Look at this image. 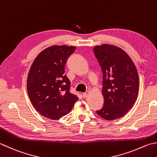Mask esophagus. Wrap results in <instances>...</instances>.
<instances>
[{"mask_svg": "<svg viewBox=\"0 0 157 157\" xmlns=\"http://www.w3.org/2000/svg\"><path fill=\"white\" fill-rule=\"evenodd\" d=\"M88 93H89V92H88V91H86V93H83V94H82V96H83V97H84V98H86V97L88 96Z\"/></svg>", "mask_w": 157, "mask_h": 157, "instance_id": "1", "label": "esophagus"}]
</instances>
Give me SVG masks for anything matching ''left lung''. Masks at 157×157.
I'll return each instance as SVG.
<instances>
[{"label": "left lung", "mask_w": 157, "mask_h": 157, "mask_svg": "<svg viewBox=\"0 0 157 157\" xmlns=\"http://www.w3.org/2000/svg\"><path fill=\"white\" fill-rule=\"evenodd\" d=\"M103 73L104 103L97 113L108 121L121 118L137 99L139 76L131 58L116 46L104 44L93 48Z\"/></svg>", "instance_id": "1"}]
</instances>
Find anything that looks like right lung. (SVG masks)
<instances>
[{
  "label": "right lung",
  "instance_id": "right-lung-1",
  "mask_svg": "<svg viewBox=\"0 0 157 157\" xmlns=\"http://www.w3.org/2000/svg\"><path fill=\"white\" fill-rule=\"evenodd\" d=\"M75 50L74 46H51L39 54L30 67L28 94L34 107L45 118H60L78 100L70 93L71 82L64 75V65Z\"/></svg>",
  "mask_w": 157,
  "mask_h": 157
}]
</instances>
